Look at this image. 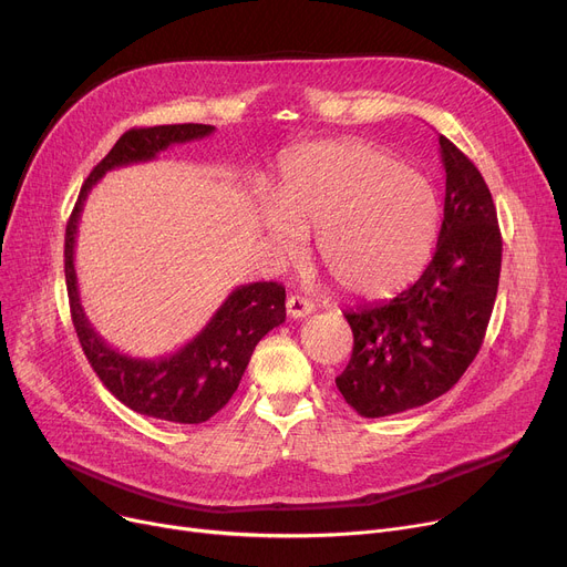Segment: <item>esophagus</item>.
<instances>
[{"instance_id": "1", "label": "esophagus", "mask_w": 567, "mask_h": 567, "mask_svg": "<svg viewBox=\"0 0 567 567\" xmlns=\"http://www.w3.org/2000/svg\"><path fill=\"white\" fill-rule=\"evenodd\" d=\"M312 310H315V306L308 299H303V296H289V299H287V315L291 319H303Z\"/></svg>"}]
</instances>
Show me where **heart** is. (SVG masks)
I'll return each instance as SVG.
<instances>
[{"label":"heart","mask_w":567,"mask_h":567,"mask_svg":"<svg viewBox=\"0 0 567 567\" xmlns=\"http://www.w3.org/2000/svg\"><path fill=\"white\" fill-rule=\"evenodd\" d=\"M261 225L280 259L315 234L317 259L347 293L379 299L425 266L439 199L427 178L363 142H317L289 152L268 190Z\"/></svg>","instance_id":"1"}]
</instances>
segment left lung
Returning <instances> with one entry per match:
<instances>
[{"label": "left lung", "instance_id": "left-lung-1", "mask_svg": "<svg viewBox=\"0 0 567 567\" xmlns=\"http://www.w3.org/2000/svg\"><path fill=\"white\" fill-rule=\"evenodd\" d=\"M439 146L445 202L432 261L395 299L344 312L353 351L336 385L365 419L449 393L481 351L496 301L503 244L492 193L449 137Z\"/></svg>", "mask_w": 567, "mask_h": 567}]
</instances>
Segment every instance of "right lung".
<instances>
[{"label":"right lung","mask_w":567,"mask_h":567,"mask_svg":"<svg viewBox=\"0 0 567 567\" xmlns=\"http://www.w3.org/2000/svg\"><path fill=\"white\" fill-rule=\"evenodd\" d=\"M214 131V126L206 124H172L124 133L82 184L64 244L71 317L86 361L118 402L142 415L184 425L208 421L229 402L257 342L285 321V287L278 282L236 287L186 347L161 359H133L112 349L89 323L80 303L73 255L84 199L105 172L154 161L167 146L202 140Z\"/></svg>","instance_id":"1"}]
</instances>
